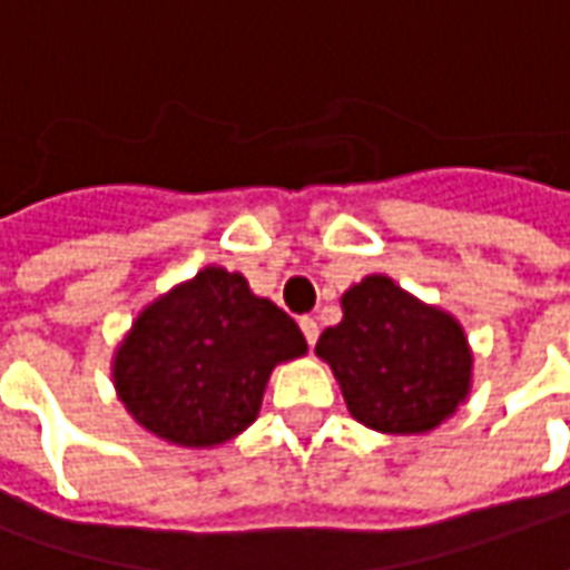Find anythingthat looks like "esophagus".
<instances>
[{
  "label": "esophagus",
  "mask_w": 570,
  "mask_h": 570,
  "mask_svg": "<svg viewBox=\"0 0 570 570\" xmlns=\"http://www.w3.org/2000/svg\"><path fill=\"white\" fill-rule=\"evenodd\" d=\"M298 326H302V333H305V342H308V345H314V342H317V335H321V326H317V321H314V317H302V321H298Z\"/></svg>",
  "instance_id": "1"
}]
</instances>
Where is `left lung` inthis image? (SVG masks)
<instances>
[{
	"instance_id": "left-lung-1",
	"label": "left lung",
	"mask_w": 570,
	"mask_h": 570,
	"mask_svg": "<svg viewBox=\"0 0 570 570\" xmlns=\"http://www.w3.org/2000/svg\"><path fill=\"white\" fill-rule=\"evenodd\" d=\"M314 354L330 363L347 412L379 433H430L466 403L473 347L449 311L421 302L387 274L342 293V323Z\"/></svg>"
}]
</instances>
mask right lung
I'll return each instance as SVG.
<instances>
[{
    "label": "right lung",
    "instance_id": "obj_1",
    "mask_svg": "<svg viewBox=\"0 0 570 570\" xmlns=\"http://www.w3.org/2000/svg\"><path fill=\"white\" fill-rule=\"evenodd\" d=\"M296 321L247 277L204 265L151 298L112 354L118 400L179 449H216L259 419L274 366L305 357Z\"/></svg>",
    "mask_w": 570,
    "mask_h": 570
}]
</instances>
